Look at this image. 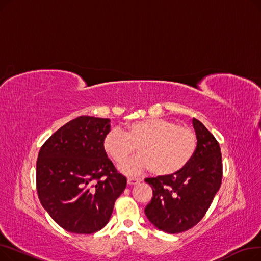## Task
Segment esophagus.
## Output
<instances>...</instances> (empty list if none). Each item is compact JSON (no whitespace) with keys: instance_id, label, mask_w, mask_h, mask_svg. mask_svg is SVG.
Returning a JSON list of instances; mask_svg holds the SVG:
<instances>
[{"instance_id":"1","label":"esophagus","mask_w":261,"mask_h":261,"mask_svg":"<svg viewBox=\"0 0 261 261\" xmlns=\"http://www.w3.org/2000/svg\"><path fill=\"white\" fill-rule=\"evenodd\" d=\"M141 182V179H135V177H128L127 183L129 185H135V184H139Z\"/></svg>"}]
</instances>
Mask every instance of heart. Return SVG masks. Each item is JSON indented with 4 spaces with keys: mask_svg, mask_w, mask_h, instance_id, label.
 Listing matches in <instances>:
<instances>
[{
    "mask_svg": "<svg viewBox=\"0 0 261 261\" xmlns=\"http://www.w3.org/2000/svg\"><path fill=\"white\" fill-rule=\"evenodd\" d=\"M197 147L198 139L193 130L164 118L134 121L125 131L118 128L110 130L103 139L106 153L118 165L138 148L140 154L120 167L129 175L147 169L160 176L175 174L193 160Z\"/></svg>",
    "mask_w": 261,
    "mask_h": 261,
    "instance_id": "obj_1",
    "label": "heart"
}]
</instances>
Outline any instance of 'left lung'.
<instances>
[{
    "label": "left lung",
    "instance_id": "8db88e82",
    "mask_svg": "<svg viewBox=\"0 0 261 261\" xmlns=\"http://www.w3.org/2000/svg\"><path fill=\"white\" fill-rule=\"evenodd\" d=\"M197 151L180 172L147 177L153 197L145 208L149 221L159 229L177 234L198 224L208 211L222 182L221 149L203 123L193 118Z\"/></svg>",
    "mask_w": 261,
    "mask_h": 261
}]
</instances>
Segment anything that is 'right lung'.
I'll return each mask as SVG.
<instances>
[{
	"label": "right lung",
	"mask_w": 261,
	"mask_h": 261,
	"mask_svg": "<svg viewBox=\"0 0 261 261\" xmlns=\"http://www.w3.org/2000/svg\"><path fill=\"white\" fill-rule=\"evenodd\" d=\"M109 131V118L79 116L55 132L39 151V200L55 222L74 234L105 227L127 186L103 149Z\"/></svg>",
	"instance_id": "1"
}]
</instances>
